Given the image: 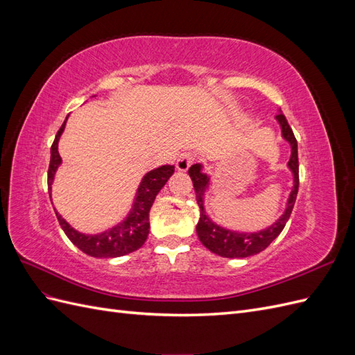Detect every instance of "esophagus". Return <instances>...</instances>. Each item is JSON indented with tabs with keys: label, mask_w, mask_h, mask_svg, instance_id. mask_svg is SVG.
<instances>
[{
	"label": "esophagus",
	"mask_w": 355,
	"mask_h": 355,
	"mask_svg": "<svg viewBox=\"0 0 355 355\" xmlns=\"http://www.w3.org/2000/svg\"><path fill=\"white\" fill-rule=\"evenodd\" d=\"M194 161H196V155L192 153L180 154L178 161H176V168L179 171H187L192 164H194Z\"/></svg>",
	"instance_id": "esophagus-1"
}]
</instances>
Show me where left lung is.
<instances>
[{"label":"left lung","instance_id":"1","mask_svg":"<svg viewBox=\"0 0 355 355\" xmlns=\"http://www.w3.org/2000/svg\"><path fill=\"white\" fill-rule=\"evenodd\" d=\"M275 118L282 125L283 137L290 144V146H292V155H290V159H288V168L292 170L293 173L295 185L292 192H290V197L287 200V207H286V211L283 213V216L274 225H271L270 228H266L261 232L244 234V232H234L230 230H225L219 227V225L211 222L206 214V211H204V192H206L209 187V178L207 175L202 173L200 164L191 166L188 170V173L192 179V184H194L197 204L200 207V220L197 223L198 239L204 244V247H207L210 252L216 253L222 257H247L265 250L266 247L270 245L278 235H280V232L286 227L290 214H292L296 196H297V189H299L297 142H296L292 127L288 125L286 120V116L280 112L275 115Z\"/></svg>","mask_w":355,"mask_h":355}]
</instances>
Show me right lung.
<instances>
[{"label":"right lung","mask_w":355,"mask_h":355,"mask_svg":"<svg viewBox=\"0 0 355 355\" xmlns=\"http://www.w3.org/2000/svg\"><path fill=\"white\" fill-rule=\"evenodd\" d=\"M65 124L67 120L63 121L55 137V142L51 145V155L47 175L50 200L53 179H55L56 170L62 163V158L58 151V144L63 128H65ZM173 171L175 166H161L146 173L141 182V185L137 188V194L130 214H128L121 223H118L116 227L102 234L85 235L75 231L56 211V216L62 230L65 231L67 237L77 245L81 252L93 257H118L141 249L149 234V210H151L159 189L166 185V182L170 179L171 175H173Z\"/></svg>","instance_id":"add662e5"}]
</instances>
